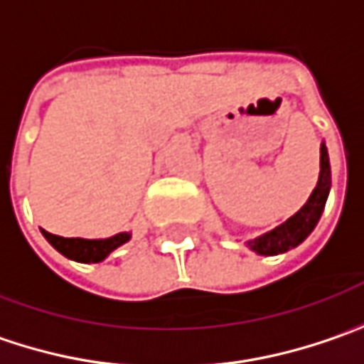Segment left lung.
I'll return each instance as SVG.
<instances>
[{
    "label": "left lung",
    "mask_w": 364,
    "mask_h": 364,
    "mask_svg": "<svg viewBox=\"0 0 364 364\" xmlns=\"http://www.w3.org/2000/svg\"><path fill=\"white\" fill-rule=\"evenodd\" d=\"M319 154H321L319 156V166H321L319 181H317V187L313 189V193H311L307 203L294 216H290L284 225L276 226L274 230H269L266 235L249 241L247 245L251 247L255 253H259V255H278V253H284V251L296 247L299 243H303L311 235V230L315 228V225L319 223L321 212L326 208V200H328L331 185L330 159H328L326 144H321Z\"/></svg>",
    "instance_id": "left-lung-1"
}]
</instances>
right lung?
<instances>
[{
    "label": "right lung",
    "instance_id": "right-lung-1",
    "mask_svg": "<svg viewBox=\"0 0 364 364\" xmlns=\"http://www.w3.org/2000/svg\"><path fill=\"white\" fill-rule=\"evenodd\" d=\"M45 239L65 257L82 262V264H98L102 262L111 251H115L119 245L129 241V232H119L111 239H65L59 235H51L43 230Z\"/></svg>",
    "mask_w": 364,
    "mask_h": 364
}]
</instances>
